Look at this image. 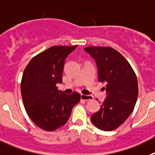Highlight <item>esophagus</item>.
Masks as SVG:
<instances>
[{
	"label": "esophagus",
	"mask_w": 155,
	"mask_h": 155,
	"mask_svg": "<svg viewBox=\"0 0 155 155\" xmlns=\"http://www.w3.org/2000/svg\"><path fill=\"white\" fill-rule=\"evenodd\" d=\"M93 97H91V96H89V95H83L81 94V100H85V101H87V100H93Z\"/></svg>",
	"instance_id": "1"
}]
</instances>
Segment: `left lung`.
Here are the masks:
<instances>
[{"mask_svg": "<svg viewBox=\"0 0 155 155\" xmlns=\"http://www.w3.org/2000/svg\"><path fill=\"white\" fill-rule=\"evenodd\" d=\"M84 50L97 62L99 82L107 84V98L91 120L102 130H114L134 110L138 96L136 74L126 58L111 47L89 46Z\"/></svg>", "mask_w": 155, "mask_h": 155, "instance_id": "1", "label": "left lung"}]
</instances>
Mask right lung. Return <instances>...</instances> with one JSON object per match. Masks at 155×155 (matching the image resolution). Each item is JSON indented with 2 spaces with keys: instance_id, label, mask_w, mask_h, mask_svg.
Returning a JSON list of instances; mask_svg holds the SVG:
<instances>
[{
  "instance_id": "obj_1",
  "label": "right lung",
  "mask_w": 155,
  "mask_h": 155,
  "mask_svg": "<svg viewBox=\"0 0 155 155\" xmlns=\"http://www.w3.org/2000/svg\"><path fill=\"white\" fill-rule=\"evenodd\" d=\"M77 45L52 46L33 57L25 69L21 83L23 104L29 117L38 127L54 131L67 123L80 94L58 90L62 83L65 58Z\"/></svg>"
}]
</instances>
